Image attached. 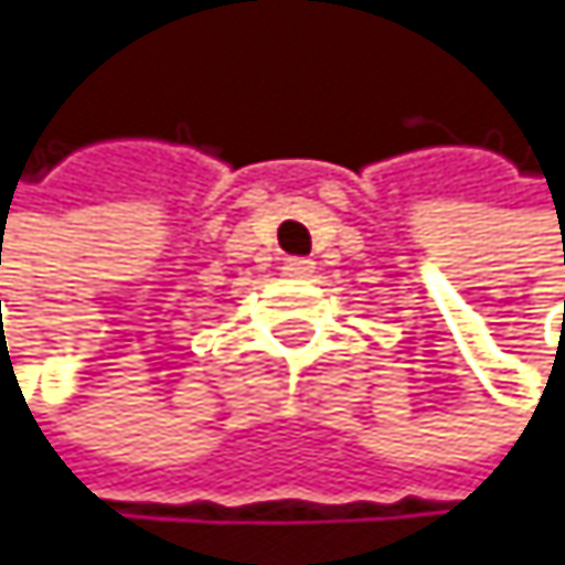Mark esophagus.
<instances>
[{
    "label": "esophagus",
    "instance_id": "esophagus-1",
    "mask_svg": "<svg viewBox=\"0 0 565 565\" xmlns=\"http://www.w3.org/2000/svg\"><path fill=\"white\" fill-rule=\"evenodd\" d=\"M311 270H315V264L305 260V257H295V260L285 264V274H288V277H308Z\"/></svg>",
    "mask_w": 565,
    "mask_h": 565
}]
</instances>
